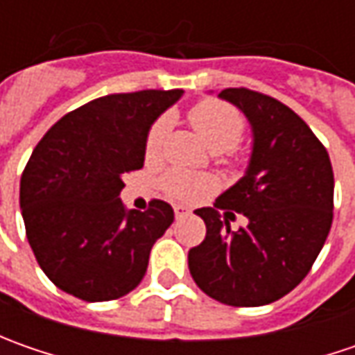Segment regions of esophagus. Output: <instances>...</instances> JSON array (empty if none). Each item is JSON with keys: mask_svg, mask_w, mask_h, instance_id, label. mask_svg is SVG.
I'll return each mask as SVG.
<instances>
[{"mask_svg": "<svg viewBox=\"0 0 355 355\" xmlns=\"http://www.w3.org/2000/svg\"><path fill=\"white\" fill-rule=\"evenodd\" d=\"M173 213H175L178 219H184V217H189V215H191V211H189L187 207H184V205H175V207H173Z\"/></svg>", "mask_w": 355, "mask_h": 355, "instance_id": "34e87169", "label": "esophagus"}]
</instances>
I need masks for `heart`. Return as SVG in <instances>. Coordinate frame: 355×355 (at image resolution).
I'll return each mask as SVG.
<instances>
[{
    "label": "heart",
    "instance_id": "obj_1",
    "mask_svg": "<svg viewBox=\"0 0 355 355\" xmlns=\"http://www.w3.org/2000/svg\"><path fill=\"white\" fill-rule=\"evenodd\" d=\"M189 122L198 130L199 136L207 142L213 152L233 150L245 134V118L235 106L207 98L189 110ZM170 130V118H157L146 136V156L156 157ZM168 191L178 198H193L213 187V180L205 175H193L185 171H171L166 178Z\"/></svg>",
    "mask_w": 355,
    "mask_h": 355
}]
</instances>
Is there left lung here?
<instances>
[{"mask_svg": "<svg viewBox=\"0 0 355 355\" xmlns=\"http://www.w3.org/2000/svg\"><path fill=\"white\" fill-rule=\"evenodd\" d=\"M219 98L247 116L252 152L237 184L213 207L196 209L207 233L189 249V272L223 304L265 306L298 286L322 251L334 217V171L326 148L286 104L249 89H225ZM233 211L248 217L237 232L228 223Z\"/></svg>", "mask_w": 355, "mask_h": 355, "instance_id": "obj_1", "label": "left lung"}]
</instances>
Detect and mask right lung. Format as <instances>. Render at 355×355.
Returning a JSON list of instances; mask_svg holds the SVG:
<instances>
[{
    "label": "right lung",
    "mask_w": 355,
    "mask_h": 355,
    "mask_svg": "<svg viewBox=\"0 0 355 355\" xmlns=\"http://www.w3.org/2000/svg\"><path fill=\"white\" fill-rule=\"evenodd\" d=\"M182 94L138 90L94 98L37 144L21 175V215L37 263L61 291L104 302L144 279L173 209L162 199L144 213L126 209L122 175L142 168L150 126Z\"/></svg>",
    "instance_id": "obj_1"
}]
</instances>
